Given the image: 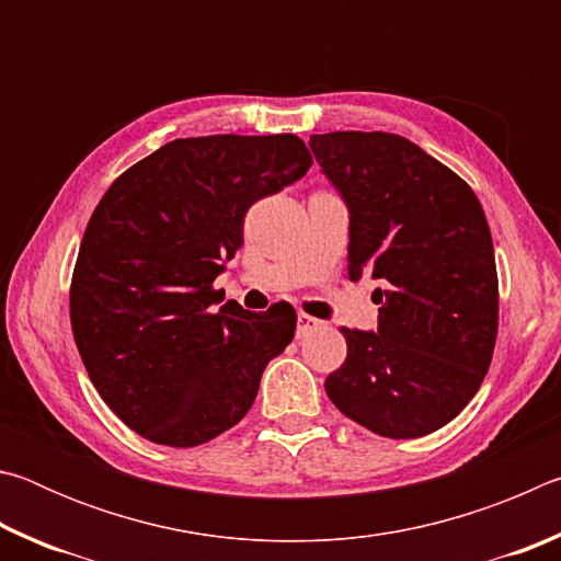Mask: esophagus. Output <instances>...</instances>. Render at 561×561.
I'll list each match as a JSON object with an SVG mask.
<instances>
[{"label": "esophagus", "instance_id": "1", "mask_svg": "<svg viewBox=\"0 0 561 561\" xmlns=\"http://www.w3.org/2000/svg\"><path fill=\"white\" fill-rule=\"evenodd\" d=\"M321 327H324V321H321V319H314L309 314L297 317V336H307V334H311V331H317Z\"/></svg>", "mask_w": 561, "mask_h": 561}]
</instances>
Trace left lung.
I'll list each match as a JSON object with an SVG mask.
<instances>
[{"label":"left lung","mask_w":561,"mask_h":561,"mask_svg":"<svg viewBox=\"0 0 561 561\" xmlns=\"http://www.w3.org/2000/svg\"><path fill=\"white\" fill-rule=\"evenodd\" d=\"M348 210V277L371 274L378 329H341L327 378L341 413L383 438L450 423L485 378L497 336V270L482 205L462 178L396 133L311 136Z\"/></svg>","instance_id":"obj_1"}]
</instances>
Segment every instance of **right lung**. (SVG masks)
<instances>
[{"instance_id": "right-lung-1", "label": "right lung", "mask_w": 561, "mask_h": 561, "mask_svg": "<svg viewBox=\"0 0 561 561\" xmlns=\"http://www.w3.org/2000/svg\"><path fill=\"white\" fill-rule=\"evenodd\" d=\"M291 133L170 140L93 210L71 279V329L91 383L130 431L193 448L240 423L294 339V309L262 314L213 289L250 207L307 175Z\"/></svg>"}]
</instances>
